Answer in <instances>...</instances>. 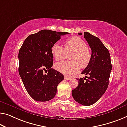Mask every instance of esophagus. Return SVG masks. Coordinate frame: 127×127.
Wrapping results in <instances>:
<instances>
[{"label":"esophagus","mask_w":127,"mask_h":127,"mask_svg":"<svg viewBox=\"0 0 127 127\" xmlns=\"http://www.w3.org/2000/svg\"><path fill=\"white\" fill-rule=\"evenodd\" d=\"M65 79L66 80H67V81H69V80L71 79V78L68 77H66V76H65Z\"/></svg>","instance_id":"obj_1"}]
</instances>
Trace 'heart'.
I'll use <instances>...</instances> for the list:
<instances>
[{
    "mask_svg": "<svg viewBox=\"0 0 127 127\" xmlns=\"http://www.w3.org/2000/svg\"><path fill=\"white\" fill-rule=\"evenodd\" d=\"M63 48L58 43H54L51 48V52L56 61H61L69 55L70 61H62L55 64V68L58 71L66 75H73L82 68H86L91 60V52L86 46L85 41L77 36L69 38L64 43Z\"/></svg>",
    "mask_w": 127,
    "mask_h": 127,
    "instance_id": "obj_1",
    "label": "heart"
}]
</instances>
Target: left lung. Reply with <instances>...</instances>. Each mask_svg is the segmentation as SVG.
<instances>
[{
    "mask_svg": "<svg viewBox=\"0 0 127 127\" xmlns=\"http://www.w3.org/2000/svg\"><path fill=\"white\" fill-rule=\"evenodd\" d=\"M84 38L91 49V60L82 74L89 76L78 79V86L71 93L76 102L89 106L96 102L106 92L112 65L108 50L100 39L87 32H84Z\"/></svg>",
    "mask_w": 127,
    "mask_h": 127,
    "instance_id": "8db88e82",
    "label": "left lung"
}]
</instances>
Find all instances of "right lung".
Here are the masks:
<instances>
[{"mask_svg":"<svg viewBox=\"0 0 127 127\" xmlns=\"http://www.w3.org/2000/svg\"><path fill=\"white\" fill-rule=\"evenodd\" d=\"M67 34L69 33L41 30L27 37L19 50V75L27 91L35 100H51L57 93L58 85L64 79L63 74L51 68V48L61 36Z\"/></svg>","mask_w":127,"mask_h":127,"instance_id":"obj_1","label":"right lung"}]
</instances>
